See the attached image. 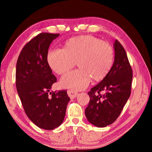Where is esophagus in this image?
<instances>
[{
	"instance_id": "obj_1",
	"label": "esophagus",
	"mask_w": 152,
	"mask_h": 152,
	"mask_svg": "<svg viewBox=\"0 0 152 152\" xmlns=\"http://www.w3.org/2000/svg\"><path fill=\"white\" fill-rule=\"evenodd\" d=\"M67 93H68V96L71 98V99H74V98H76L78 94V92L73 91V90H68V91H67Z\"/></svg>"
}]
</instances>
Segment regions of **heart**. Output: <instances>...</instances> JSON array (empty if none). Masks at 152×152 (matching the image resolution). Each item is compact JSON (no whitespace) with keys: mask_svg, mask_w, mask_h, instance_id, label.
<instances>
[{"mask_svg":"<svg viewBox=\"0 0 152 152\" xmlns=\"http://www.w3.org/2000/svg\"><path fill=\"white\" fill-rule=\"evenodd\" d=\"M49 66L58 74H64L75 66L78 70L66 74L61 78L63 88L74 90L86 88L92 78L101 80L111 69L114 51L107 42L92 35L72 37L64 43L63 49H50L47 54Z\"/></svg>","mask_w":152,"mask_h":152,"instance_id":"obj_1","label":"heart"}]
</instances>
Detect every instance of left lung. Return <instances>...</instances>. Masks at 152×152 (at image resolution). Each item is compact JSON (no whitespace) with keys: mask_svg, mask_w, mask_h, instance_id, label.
Returning <instances> with one entry per match:
<instances>
[{"mask_svg":"<svg viewBox=\"0 0 152 152\" xmlns=\"http://www.w3.org/2000/svg\"><path fill=\"white\" fill-rule=\"evenodd\" d=\"M114 63L109 74L91 89L85 115L91 124L104 127L115 121L130 96L133 72L125 49L114 43Z\"/></svg>","mask_w":152,"mask_h":152,"instance_id":"obj_1","label":"left lung"}]
</instances>
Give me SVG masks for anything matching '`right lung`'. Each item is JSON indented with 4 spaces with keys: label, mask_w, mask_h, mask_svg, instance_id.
Wrapping results in <instances>:
<instances>
[{
    "label": "right lung",
    "mask_w": 152,
    "mask_h": 152,
    "mask_svg": "<svg viewBox=\"0 0 152 152\" xmlns=\"http://www.w3.org/2000/svg\"><path fill=\"white\" fill-rule=\"evenodd\" d=\"M60 34L41 33L24 46L18 58L16 87L27 116L41 129L62 123L70 98L66 90L51 92L57 81L47 61L50 45Z\"/></svg>",
    "instance_id": "right-lung-1"
}]
</instances>
